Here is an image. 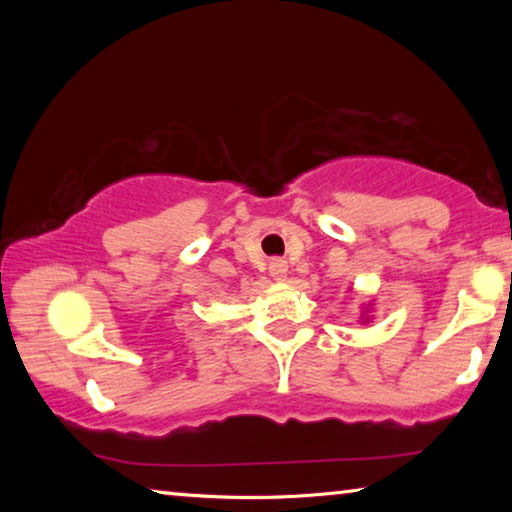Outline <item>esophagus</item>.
I'll return each instance as SVG.
<instances>
[{
  "label": "esophagus",
  "instance_id": "1",
  "mask_svg": "<svg viewBox=\"0 0 512 512\" xmlns=\"http://www.w3.org/2000/svg\"><path fill=\"white\" fill-rule=\"evenodd\" d=\"M287 271H289V266L284 259H271V264H268V273H271V277L277 282H282L284 277H287Z\"/></svg>",
  "mask_w": 512,
  "mask_h": 512
}]
</instances>
